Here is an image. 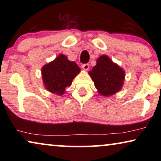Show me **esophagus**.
<instances>
[{"label": "esophagus", "instance_id": "34e87169", "mask_svg": "<svg viewBox=\"0 0 161 161\" xmlns=\"http://www.w3.org/2000/svg\"><path fill=\"white\" fill-rule=\"evenodd\" d=\"M82 68L84 70H88V69H89V64H83Z\"/></svg>", "mask_w": 161, "mask_h": 161}]
</instances>
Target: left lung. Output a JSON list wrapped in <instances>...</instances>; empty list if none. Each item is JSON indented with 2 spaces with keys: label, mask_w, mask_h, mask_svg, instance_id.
Here are the masks:
<instances>
[{
  "label": "left lung",
  "mask_w": 161,
  "mask_h": 161,
  "mask_svg": "<svg viewBox=\"0 0 161 161\" xmlns=\"http://www.w3.org/2000/svg\"><path fill=\"white\" fill-rule=\"evenodd\" d=\"M99 93L110 96L122 89L125 72L107 56H101L89 72Z\"/></svg>",
  "instance_id": "8db88e82"
}]
</instances>
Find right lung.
Returning a JSON list of instances; mask_svg holds the SVG:
<instances>
[{"label": "right lung", "instance_id": "add662e5", "mask_svg": "<svg viewBox=\"0 0 161 161\" xmlns=\"http://www.w3.org/2000/svg\"><path fill=\"white\" fill-rule=\"evenodd\" d=\"M80 71L75 62L69 61L67 56L61 54L42 69L44 84L49 92L62 95L65 88L71 85Z\"/></svg>", "mask_w": 161, "mask_h": 161}]
</instances>
